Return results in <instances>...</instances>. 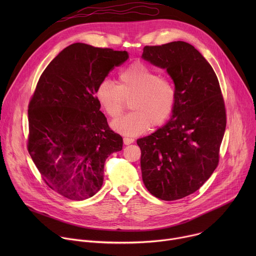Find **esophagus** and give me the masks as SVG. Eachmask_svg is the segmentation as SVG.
Returning a JSON list of instances; mask_svg holds the SVG:
<instances>
[{
	"mask_svg": "<svg viewBox=\"0 0 256 256\" xmlns=\"http://www.w3.org/2000/svg\"><path fill=\"white\" fill-rule=\"evenodd\" d=\"M134 138H124V144H132V142H134Z\"/></svg>",
	"mask_w": 256,
	"mask_h": 256,
	"instance_id": "34e87169",
	"label": "esophagus"
}]
</instances>
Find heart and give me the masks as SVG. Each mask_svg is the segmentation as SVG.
Instances as JSON below:
<instances>
[{"label":"heart","instance_id":"b5f03b06","mask_svg":"<svg viewBox=\"0 0 256 256\" xmlns=\"http://www.w3.org/2000/svg\"><path fill=\"white\" fill-rule=\"evenodd\" d=\"M118 79V85L104 79L95 90L96 101L112 120L120 118L130 102L132 112L112 124L116 130L136 136L150 126H160L170 118L177 93L169 79L159 76L142 62L130 64L120 72Z\"/></svg>","mask_w":256,"mask_h":256}]
</instances>
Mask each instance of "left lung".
<instances>
[{
	"label": "left lung",
	"mask_w": 256,
	"mask_h": 256,
	"mask_svg": "<svg viewBox=\"0 0 256 256\" xmlns=\"http://www.w3.org/2000/svg\"><path fill=\"white\" fill-rule=\"evenodd\" d=\"M142 58L166 68L177 93L171 120L136 140L142 181L162 200H180L200 190L218 164L224 98L212 66L188 42L146 46Z\"/></svg>",
	"instance_id": "8db88e82"
}]
</instances>
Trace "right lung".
Listing matches in <instances>:
<instances>
[{"label": "right lung", "instance_id": "obj_1", "mask_svg": "<svg viewBox=\"0 0 256 256\" xmlns=\"http://www.w3.org/2000/svg\"><path fill=\"white\" fill-rule=\"evenodd\" d=\"M128 58L126 50L72 44L46 68L30 98L27 150L48 186L68 200L93 196L105 160L122 149L95 90Z\"/></svg>", "mask_w": 256, "mask_h": 256}]
</instances>
